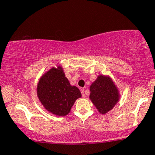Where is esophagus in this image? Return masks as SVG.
<instances>
[{
    "mask_svg": "<svg viewBox=\"0 0 155 155\" xmlns=\"http://www.w3.org/2000/svg\"><path fill=\"white\" fill-rule=\"evenodd\" d=\"M81 94H82V96H83V98L85 97V90L83 88L81 89Z\"/></svg>",
    "mask_w": 155,
    "mask_h": 155,
    "instance_id": "1",
    "label": "esophagus"
}]
</instances>
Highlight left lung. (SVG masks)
I'll list each match as a JSON object with an SVG mask.
<instances>
[{"label":"left lung","instance_id":"1","mask_svg":"<svg viewBox=\"0 0 155 155\" xmlns=\"http://www.w3.org/2000/svg\"><path fill=\"white\" fill-rule=\"evenodd\" d=\"M89 99L100 114H105L119 101V90L110 76L100 74L90 86Z\"/></svg>","mask_w":155,"mask_h":155}]
</instances>
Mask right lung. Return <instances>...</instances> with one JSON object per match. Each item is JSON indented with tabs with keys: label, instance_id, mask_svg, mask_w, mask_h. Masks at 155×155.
Here are the masks:
<instances>
[{
	"label": "right lung",
	"instance_id": "1",
	"mask_svg": "<svg viewBox=\"0 0 155 155\" xmlns=\"http://www.w3.org/2000/svg\"><path fill=\"white\" fill-rule=\"evenodd\" d=\"M37 95L45 110L59 117L70 113L76 99L82 96L77 87L70 85L61 66L52 67L41 76Z\"/></svg>",
	"mask_w": 155,
	"mask_h": 155
}]
</instances>
